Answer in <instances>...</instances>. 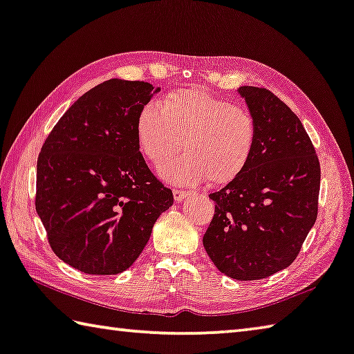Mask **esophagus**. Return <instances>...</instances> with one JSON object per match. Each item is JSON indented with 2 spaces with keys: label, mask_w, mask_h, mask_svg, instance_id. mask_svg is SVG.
Returning a JSON list of instances; mask_svg holds the SVG:
<instances>
[{
  "label": "esophagus",
  "mask_w": 354,
  "mask_h": 354,
  "mask_svg": "<svg viewBox=\"0 0 354 354\" xmlns=\"http://www.w3.org/2000/svg\"><path fill=\"white\" fill-rule=\"evenodd\" d=\"M173 196H175V201L176 203H181V201H184L185 198L189 196V194L185 190H181V189H175L173 190Z\"/></svg>",
  "instance_id": "esophagus-1"
}]
</instances>
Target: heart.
I'll list each match as a JSON object with an SVG mask.
<instances>
[{
	"label": "heart",
	"instance_id": "heart-1",
	"mask_svg": "<svg viewBox=\"0 0 354 354\" xmlns=\"http://www.w3.org/2000/svg\"><path fill=\"white\" fill-rule=\"evenodd\" d=\"M140 153L150 164H169L181 149L187 155L160 171L173 184L221 185L234 181L254 156L257 120L248 108L203 89H176L158 104H145L134 124Z\"/></svg>",
	"mask_w": 354,
	"mask_h": 354
}]
</instances>
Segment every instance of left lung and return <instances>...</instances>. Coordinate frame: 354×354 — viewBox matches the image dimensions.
<instances>
[{
  "mask_svg": "<svg viewBox=\"0 0 354 354\" xmlns=\"http://www.w3.org/2000/svg\"><path fill=\"white\" fill-rule=\"evenodd\" d=\"M257 120L254 156L239 178L210 194L215 214L203 244L218 271L260 280L288 268L317 218L320 164L308 133L266 88L240 86Z\"/></svg>",
  "mask_w": 354,
  "mask_h": 354,
  "instance_id": "obj_1",
  "label": "left lung"
}]
</instances>
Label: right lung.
<instances>
[{"label":"right lung","instance_id":"1","mask_svg":"<svg viewBox=\"0 0 354 354\" xmlns=\"http://www.w3.org/2000/svg\"><path fill=\"white\" fill-rule=\"evenodd\" d=\"M159 88L106 80L77 99L37 160L35 209L54 254L79 271L130 268L173 204L139 151L134 124Z\"/></svg>","mask_w":354,"mask_h":354}]
</instances>
